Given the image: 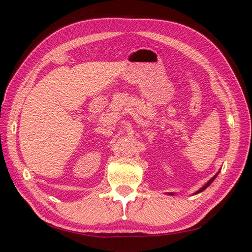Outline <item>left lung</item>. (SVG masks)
<instances>
[{
    "label": "left lung",
    "mask_w": 252,
    "mask_h": 252,
    "mask_svg": "<svg viewBox=\"0 0 252 252\" xmlns=\"http://www.w3.org/2000/svg\"><path fill=\"white\" fill-rule=\"evenodd\" d=\"M217 175H218V174H216V175H215V177H213V178H212V179H211V180H210V181H209V182L207 183V184H206L205 186H203V187H202V188H201L200 190H197V191H196L195 193H200V192H202V191H203V190H204V189H206V188H207V187H208V186H209V185L211 184V183H212V181L216 179V177H217ZM171 194H172V193H171Z\"/></svg>",
    "instance_id": "1"
}]
</instances>
